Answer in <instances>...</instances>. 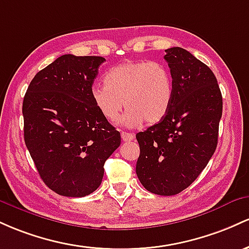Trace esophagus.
<instances>
[{
  "mask_svg": "<svg viewBox=\"0 0 249 249\" xmlns=\"http://www.w3.org/2000/svg\"><path fill=\"white\" fill-rule=\"evenodd\" d=\"M121 138H122V140H124V141L127 142V141H133L135 136H134V134H132V133L122 132L121 133Z\"/></svg>",
  "mask_w": 249,
  "mask_h": 249,
  "instance_id": "obj_1",
  "label": "esophagus"
}]
</instances>
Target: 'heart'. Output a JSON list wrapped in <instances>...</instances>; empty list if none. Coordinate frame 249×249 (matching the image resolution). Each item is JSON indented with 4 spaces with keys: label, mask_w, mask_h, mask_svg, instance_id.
<instances>
[{
    "label": "heart",
    "mask_w": 249,
    "mask_h": 249,
    "mask_svg": "<svg viewBox=\"0 0 249 249\" xmlns=\"http://www.w3.org/2000/svg\"><path fill=\"white\" fill-rule=\"evenodd\" d=\"M103 85L91 88L94 106L107 121L115 122L125 107L122 122L136 127L143 121L158 124L169 111L174 96L172 75L163 64L128 61L111 67Z\"/></svg>",
    "instance_id": "obj_1"
}]
</instances>
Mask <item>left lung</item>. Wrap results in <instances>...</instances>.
Here are the masks:
<instances>
[{"label":"left lung","mask_w":249,"mask_h":249,"mask_svg":"<svg viewBox=\"0 0 249 249\" xmlns=\"http://www.w3.org/2000/svg\"><path fill=\"white\" fill-rule=\"evenodd\" d=\"M164 60L174 96L159 124L136 134V175L148 192L168 196L191 186L213 156L222 95L214 72L186 49H167Z\"/></svg>","instance_id":"1"}]
</instances>
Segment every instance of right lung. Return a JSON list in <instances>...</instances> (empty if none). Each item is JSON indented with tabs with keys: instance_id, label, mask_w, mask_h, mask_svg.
<instances>
[{
	"instance_id": "obj_1",
	"label": "right lung",
	"mask_w": 249,
	"mask_h": 249,
	"mask_svg": "<svg viewBox=\"0 0 249 249\" xmlns=\"http://www.w3.org/2000/svg\"><path fill=\"white\" fill-rule=\"evenodd\" d=\"M101 56L62 55L35 75L24 95V142L43 182L82 197L101 185L121 135L91 100Z\"/></svg>"
}]
</instances>
